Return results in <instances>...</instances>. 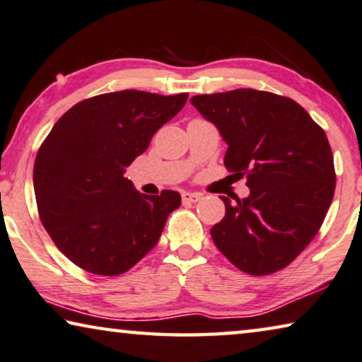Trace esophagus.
Instances as JSON below:
<instances>
[{"mask_svg":"<svg viewBox=\"0 0 362 362\" xmlns=\"http://www.w3.org/2000/svg\"><path fill=\"white\" fill-rule=\"evenodd\" d=\"M200 199H202V194L200 192H182V200H185V202L195 204L199 202Z\"/></svg>","mask_w":362,"mask_h":362,"instance_id":"34e87169","label":"esophagus"}]
</instances>
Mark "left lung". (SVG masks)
Instances as JSON below:
<instances>
[{
    "label": "left lung",
    "mask_w": 362,
    "mask_h": 362,
    "mask_svg": "<svg viewBox=\"0 0 362 362\" xmlns=\"http://www.w3.org/2000/svg\"><path fill=\"white\" fill-rule=\"evenodd\" d=\"M191 104L228 144L224 165L247 177L250 195H221L226 215L211 239L235 268L266 276L315 239L335 192L324 129L293 99L257 90L200 94Z\"/></svg>",
    "instance_id": "left-lung-1"
}]
</instances>
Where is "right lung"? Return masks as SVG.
I'll return each mask as SVG.
<instances>
[{"instance_id":"obj_1","label":"right lung","mask_w":362,"mask_h":362,"mask_svg":"<svg viewBox=\"0 0 362 362\" xmlns=\"http://www.w3.org/2000/svg\"><path fill=\"white\" fill-rule=\"evenodd\" d=\"M186 100L187 93L99 94L65 112L41 144L33 167L40 220L81 269L123 274L156 247L181 195L139 194L125 171Z\"/></svg>"}]
</instances>
